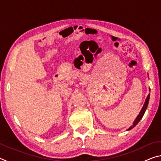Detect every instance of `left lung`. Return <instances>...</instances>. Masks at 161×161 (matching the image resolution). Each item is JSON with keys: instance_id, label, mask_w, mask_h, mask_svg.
Returning a JSON list of instances; mask_svg holds the SVG:
<instances>
[{"instance_id": "left-lung-1", "label": "left lung", "mask_w": 161, "mask_h": 161, "mask_svg": "<svg viewBox=\"0 0 161 161\" xmlns=\"http://www.w3.org/2000/svg\"><path fill=\"white\" fill-rule=\"evenodd\" d=\"M149 99H150V94L148 95V97H147V98H146V101H145V103H144V104H143V106L142 109H141V111H140V113H139V114H138V116L136 117V119H135V121H133L132 126H130L129 129H127L128 130L132 129L133 127H135V126H136V125L138 124V122L140 121V120H141V119H142L143 114H144V113H145V111H146V108H147V107H148V102H149Z\"/></svg>"}]
</instances>
